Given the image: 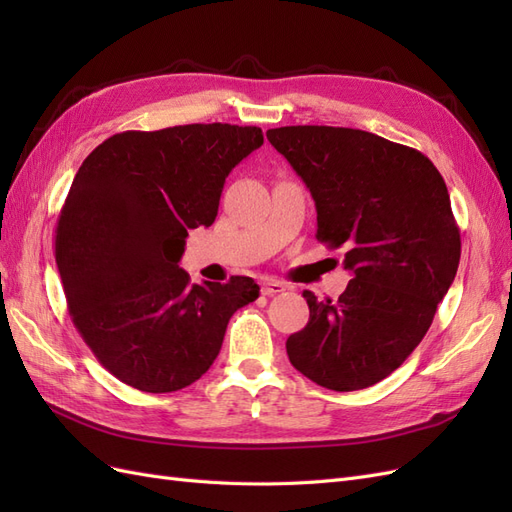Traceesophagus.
Instances as JSON below:
<instances>
[{
	"label": "esophagus",
	"instance_id": "obj_1",
	"mask_svg": "<svg viewBox=\"0 0 512 512\" xmlns=\"http://www.w3.org/2000/svg\"><path fill=\"white\" fill-rule=\"evenodd\" d=\"M284 290H286V286H284L282 282H275V280L262 282V288H260V292L265 294V297H273V294H280V292H284Z\"/></svg>",
	"mask_w": 512,
	"mask_h": 512
}]
</instances>
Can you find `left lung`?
<instances>
[{
  "label": "left lung",
  "instance_id": "1",
  "mask_svg": "<svg viewBox=\"0 0 512 512\" xmlns=\"http://www.w3.org/2000/svg\"><path fill=\"white\" fill-rule=\"evenodd\" d=\"M267 138L312 192L316 239L344 247L352 273L337 301L303 292L309 322L288 337V359L324 389H367L421 344L455 280L461 237L446 183L421 151L371 132L286 126Z\"/></svg>",
  "mask_w": 512,
  "mask_h": 512
}]
</instances>
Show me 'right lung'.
Returning <instances> with one entry per match:
<instances>
[{"label": "right lung", "instance_id": "right-lung-1", "mask_svg": "<svg viewBox=\"0 0 512 512\" xmlns=\"http://www.w3.org/2000/svg\"><path fill=\"white\" fill-rule=\"evenodd\" d=\"M262 130L190 123L106 138L76 173L55 228L68 312L111 374L145 393L196 382L230 316L258 299L252 277L192 284L179 269L188 230L211 226L228 173Z\"/></svg>", "mask_w": 512, "mask_h": 512}]
</instances>
